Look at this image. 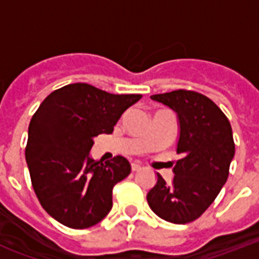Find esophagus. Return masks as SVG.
<instances>
[{"label":"esophagus","instance_id":"obj_1","mask_svg":"<svg viewBox=\"0 0 259 259\" xmlns=\"http://www.w3.org/2000/svg\"><path fill=\"white\" fill-rule=\"evenodd\" d=\"M141 169V164L140 162H132V170H140Z\"/></svg>","mask_w":259,"mask_h":259}]
</instances>
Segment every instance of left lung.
Instances as JSON below:
<instances>
[{"instance_id": "obj_1", "label": "left lung", "mask_w": 259, "mask_h": 259, "mask_svg": "<svg viewBox=\"0 0 259 259\" xmlns=\"http://www.w3.org/2000/svg\"><path fill=\"white\" fill-rule=\"evenodd\" d=\"M177 114L179 140L170 183L157 173V183L146 199L157 217L170 223L195 221L212 204L229 177L235 154L233 130L223 111L209 98L176 90L152 95Z\"/></svg>"}]
</instances>
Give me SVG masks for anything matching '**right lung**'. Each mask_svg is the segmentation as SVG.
I'll list each match as a JSON object with an SVG mask.
<instances>
[{
	"label": "right lung",
	"mask_w": 259,
	"mask_h": 259,
	"mask_svg": "<svg viewBox=\"0 0 259 259\" xmlns=\"http://www.w3.org/2000/svg\"><path fill=\"white\" fill-rule=\"evenodd\" d=\"M140 94L106 93L72 83L56 90L30 119L25 158L40 204L71 229L97 225L113 207V187L130 173L122 156L101 162L90 156L98 134L113 133Z\"/></svg>",
	"instance_id": "1"
}]
</instances>
